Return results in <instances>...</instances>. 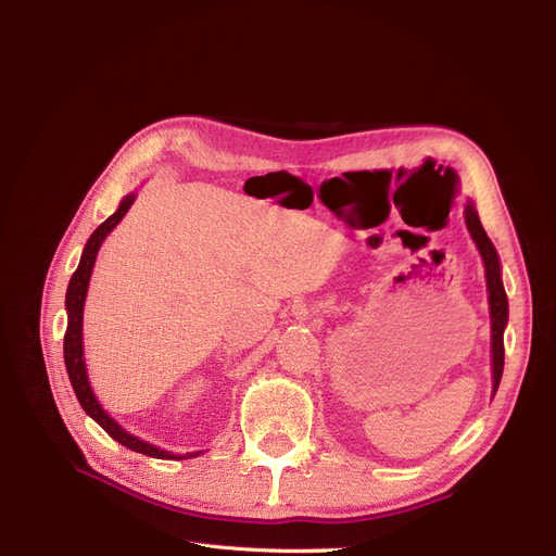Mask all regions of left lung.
Segmentation results:
<instances>
[{
    "instance_id": "obj_1",
    "label": "left lung",
    "mask_w": 556,
    "mask_h": 556,
    "mask_svg": "<svg viewBox=\"0 0 556 556\" xmlns=\"http://www.w3.org/2000/svg\"><path fill=\"white\" fill-rule=\"evenodd\" d=\"M466 227L470 231V239L476 241L480 257L484 264V278H486V292H490V317H492V378H494V392L498 390V382L503 376V331H506L508 325V296L506 290H503V280H501V264L496 248L492 245L490 237H486L478 211L473 206V201H468L466 208Z\"/></svg>"
}]
</instances>
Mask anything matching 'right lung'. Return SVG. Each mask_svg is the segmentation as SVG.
<instances>
[{"label": "right lung", "mask_w": 556, "mask_h": 556, "mask_svg": "<svg viewBox=\"0 0 556 556\" xmlns=\"http://www.w3.org/2000/svg\"><path fill=\"white\" fill-rule=\"evenodd\" d=\"M134 199L137 194H127L117 211L99 225L92 237L88 239L86 248H83V255L78 262V268L74 271L72 280H70V288H66V333H64V364H66V374H70L72 387L76 392V399L83 406L94 422L102 427L113 441H117L121 445L134 450V452H141L148 454V457H155V459H190L197 457L201 452H188V454H174V452H166L160 450L155 445H150L137 435H131L129 431H125L121 425L115 422V419L102 408V403L97 401L88 374H86V359H83V304H86V296H88V285H90V276H92V266L97 260V252L102 248L104 239L113 231V227L123 220L125 213L129 211V206L134 204Z\"/></svg>", "instance_id": "1"}]
</instances>
